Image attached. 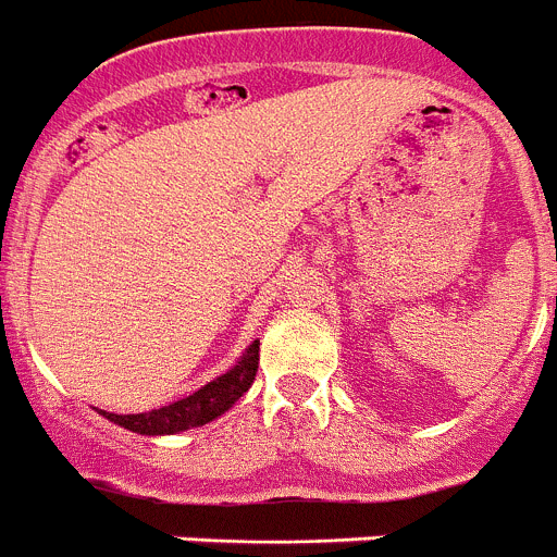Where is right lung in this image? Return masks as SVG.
<instances>
[{
	"label": "right lung",
	"mask_w": 557,
	"mask_h": 557,
	"mask_svg": "<svg viewBox=\"0 0 557 557\" xmlns=\"http://www.w3.org/2000/svg\"><path fill=\"white\" fill-rule=\"evenodd\" d=\"M256 369H259V341L250 344V349L242 355V360L233 366L231 372L202 386L199 392L188 394L185 400L154 408L149 414H109V411H101V414L117 425L129 428L135 434H177L185 428L206 425V422L225 414L227 408L250 388V383L256 380Z\"/></svg>",
	"instance_id": "add662e5"
}]
</instances>
